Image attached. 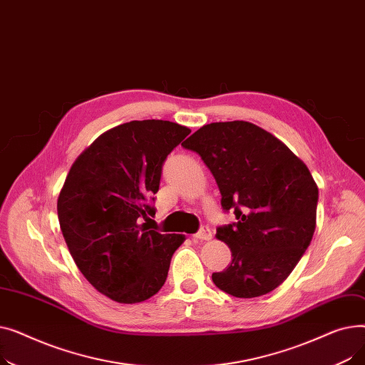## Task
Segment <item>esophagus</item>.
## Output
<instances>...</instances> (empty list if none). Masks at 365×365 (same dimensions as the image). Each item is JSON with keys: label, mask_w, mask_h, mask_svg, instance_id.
<instances>
[{"label": "esophagus", "mask_w": 365, "mask_h": 365, "mask_svg": "<svg viewBox=\"0 0 365 365\" xmlns=\"http://www.w3.org/2000/svg\"><path fill=\"white\" fill-rule=\"evenodd\" d=\"M212 237H213V234H212V231H210L208 226H202L198 231V234H195V238L201 240V241H208V240H212Z\"/></svg>", "instance_id": "34e87169"}]
</instances>
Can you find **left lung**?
<instances>
[{
	"label": "left lung",
	"mask_w": 365,
	"mask_h": 365,
	"mask_svg": "<svg viewBox=\"0 0 365 365\" xmlns=\"http://www.w3.org/2000/svg\"><path fill=\"white\" fill-rule=\"evenodd\" d=\"M212 171L222 208L237 222L217 227L232 263L212 275L222 292L259 297L275 290L309 247L318 186L308 167L271 133L247 121L212 123L183 145Z\"/></svg>",
	"instance_id": "1"
}]
</instances>
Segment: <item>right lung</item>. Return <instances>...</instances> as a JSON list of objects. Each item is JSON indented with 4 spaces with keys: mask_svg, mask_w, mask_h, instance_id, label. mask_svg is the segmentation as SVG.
Wrapping results in <instances>:
<instances>
[{
    "mask_svg": "<svg viewBox=\"0 0 365 365\" xmlns=\"http://www.w3.org/2000/svg\"><path fill=\"white\" fill-rule=\"evenodd\" d=\"M189 133L163 120L130 121L96 139L68 173L57 200L63 238L86 279L115 302L157 294L185 241L153 231L149 216L163 164Z\"/></svg>",
    "mask_w": 365,
    "mask_h": 365,
    "instance_id": "obj_1",
    "label": "right lung"
}]
</instances>
